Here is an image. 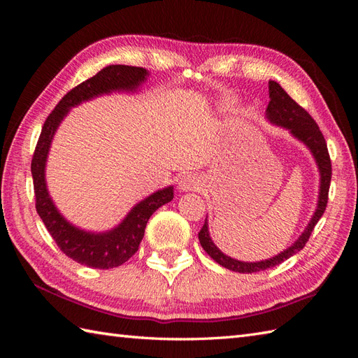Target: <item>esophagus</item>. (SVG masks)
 <instances>
[{"mask_svg": "<svg viewBox=\"0 0 358 358\" xmlns=\"http://www.w3.org/2000/svg\"><path fill=\"white\" fill-rule=\"evenodd\" d=\"M201 187V179L196 175H185L179 180V189L180 191H196Z\"/></svg>", "mask_w": 358, "mask_h": 358, "instance_id": "34e87169", "label": "esophagus"}]
</instances>
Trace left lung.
Returning a JSON list of instances; mask_svg holds the SVG:
<instances>
[{
  "mask_svg": "<svg viewBox=\"0 0 358 358\" xmlns=\"http://www.w3.org/2000/svg\"><path fill=\"white\" fill-rule=\"evenodd\" d=\"M268 95H270V101L266 110L268 121L289 129L292 136L301 140V142L310 149L313 158H315L320 169V175H321L320 197H318L317 210L313 213L310 222L306 227V230L301 233L299 239L288 249H285L284 252H280L273 258H268V259H264V262H258V263L237 262V259L222 254L210 239L208 220H206L204 225L201 227V230L199 233V241L201 248L220 266L239 273L262 272V270L279 266L289 257L301 251L303 246H305L306 242L309 241V237L313 229H315L317 222L322 216L324 210H326L327 200H329V189H330V180H331V161H330L326 138H324L318 124L313 121V117L303 109L300 104H297L282 88H280V85L278 82H273V80L268 82Z\"/></svg>",
  "mask_w": 358,
  "mask_h": 358,
  "instance_id": "left-lung-1",
  "label": "left lung"
}]
</instances>
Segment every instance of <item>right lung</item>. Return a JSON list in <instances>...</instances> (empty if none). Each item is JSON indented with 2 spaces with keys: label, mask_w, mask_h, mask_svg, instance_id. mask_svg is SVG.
Listing matches in <instances>:
<instances>
[{
  "label": "right lung",
  "mask_w": 358,
  "mask_h": 358,
  "mask_svg": "<svg viewBox=\"0 0 358 358\" xmlns=\"http://www.w3.org/2000/svg\"><path fill=\"white\" fill-rule=\"evenodd\" d=\"M146 76L148 71L142 67L109 66L92 76L91 79L74 86L71 91L62 96L55 109L46 117L36 145L34 155L31 159L36 209L38 216L64 254L74 262L92 268L117 267L128 262L137 252L150 215L162 204L173 200V187L159 189L143 201H140L112 231L100 234L86 233L64 220L49 197L45 180V166L50 142L62 117L69 113L70 107L112 91H133L140 83L145 82Z\"/></svg>",
  "instance_id": "1"
}]
</instances>
